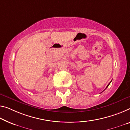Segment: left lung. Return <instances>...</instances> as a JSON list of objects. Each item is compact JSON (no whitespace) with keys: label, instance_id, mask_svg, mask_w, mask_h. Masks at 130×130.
<instances>
[{"label":"left lung","instance_id":"obj_1","mask_svg":"<svg viewBox=\"0 0 130 130\" xmlns=\"http://www.w3.org/2000/svg\"><path fill=\"white\" fill-rule=\"evenodd\" d=\"M111 81H110V83H111ZM110 83H109V84H108V85H107V87H106V88H107V87H109V84H110Z\"/></svg>","mask_w":130,"mask_h":130}]
</instances>
